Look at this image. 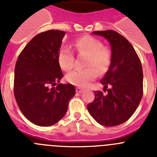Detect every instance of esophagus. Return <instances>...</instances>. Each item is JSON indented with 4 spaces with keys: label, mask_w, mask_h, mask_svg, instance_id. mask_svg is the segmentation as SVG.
<instances>
[{
    "label": "esophagus",
    "mask_w": 157,
    "mask_h": 157,
    "mask_svg": "<svg viewBox=\"0 0 157 157\" xmlns=\"http://www.w3.org/2000/svg\"><path fill=\"white\" fill-rule=\"evenodd\" d=\"M76 92H77V93H82V89L80 88V87H77V88H76Z\"/></svg>",
    "instance_id": "1"
}]
</instances>
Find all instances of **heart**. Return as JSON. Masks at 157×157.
I'll return each mask as SVG.
<instances>
[{
  "label": "heart",
  "instance_id": "heart-1",
  "mask_svg": "<svg viewBox=\"0 0 157 157\" xmlns=\"http://www.w3.org/2000/svg\"><path fill=\"white\" fill-rule=\"evenodd\" d=\"M75 47L79 54L88 56L86 66L93 67L82 70H75L67 75L66 78L71 84L85 87L99 74H103L109 67L112 55L107 47L103 46L101 41L91 36H84L75 42ZM59 63L64 71L71 70L75 66L74 52L67 47L63 48L59 52ZM97 69L96 71L93 68Z\"/></svg>",
  "mask_w": 157,
  "mask_h": 157
}]
</instances>
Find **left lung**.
<instances>
[{"label":"left lung","mask_w":157,"mask_h":157,"mask_svg":"<svg viewBox=\"0 0 157 157\" xmlns=\"http://www.w3.org/2000/svg\"><path fill=\"white\" fill-rule=\"evenodd\" d=\"M111 45L112 59L101 80L104 94L94 91V101L87 105L90 114L105 127L125 123L134 113L143 94V72L138 54L125 37L115 30L92 32Z\"/></svg>","instance_id":"1"}]
</instances>
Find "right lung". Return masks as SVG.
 I'll return each instance as SVG.
<instances>
[{"label": "right lung", "instance_id": "obj_1", "mask_svg": "<svg viewBox=\"0 0 157 157\" xmlns=\"http://www.w3.org/2000/svg\"><path fill=\"white\" fill-rule=\"evenodd\" d=\"M64 35L65 31L58 30L40 33L16 61L14 95L22 113L35 125L49 127L59 121L75 94L71 84L55 87L63 76L58 56Z\"/></svg>", "mask_w": 157, "mask_h": 157}]
</instances>
